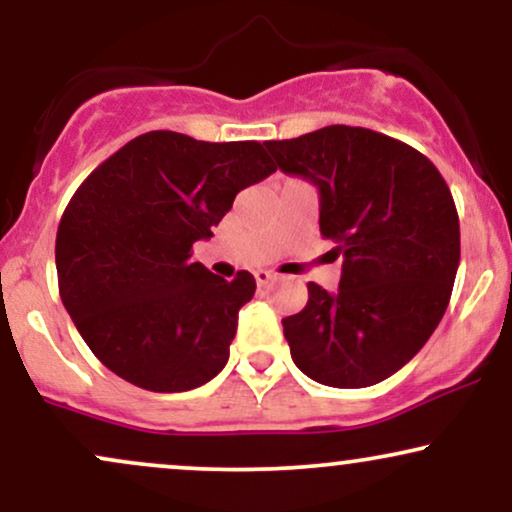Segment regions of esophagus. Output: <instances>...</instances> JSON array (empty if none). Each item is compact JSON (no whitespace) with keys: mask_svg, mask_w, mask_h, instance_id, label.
<instances>
[{"mask_svg":"<svg viewBox=\"0 0 512 512\" xmlns=\"http://www.w3.org/2000/svg\"><path fill=\"white\" fill-rule=\"evenodd\" d=\"M274 279H276V274L267 272V269H260V272H255V281H257V286H267V284H272Z\"/></svg>","mask_w":512,"mask_h":512,"instance_id":"1","label":"esophagus"}]
</instances>
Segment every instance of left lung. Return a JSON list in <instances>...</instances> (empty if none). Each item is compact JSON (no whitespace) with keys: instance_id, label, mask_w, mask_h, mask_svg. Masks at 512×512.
Listing matches in <instances>:
<instances>
[{"instance_id":"8db88e82","label":"left lung","mask_w":512,"mask_h":512,"mask_svg":"<svg viewBox=\"0 0 512 512\" xmlns=\"http://www.w3.org/2000/svg\"><path fill=\"white\" fill-rule=\"evenodd\" d=\"M276 166L320 192V233L342 257L339 289L310 281L284 317L291 358L315 383L368 387L419 354L450 303L460 219L443 175L409 144L330 125L264 142Z\"/></svg>"}]
</instances>
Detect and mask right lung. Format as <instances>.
Here are the masks:
<instances>
[{
    "label": "right lung",
    "instance_id": "right-lung-1",
    "mask_svg": "<svg viewBox=\"0 0 512 512\" xmlns=\"http://www.w3.org/2000/svg\"><path fill=\"white\" fill-rule=\"evenodd\" d=\"M274 170L260 142L156 129L81 182L57 228V281L105 368L151 392L195 390L221 373L255 276L221 279L192 262V245Z\"/></svg>",
    "mask_w": 512,
    "mask_h": 512
}]
</instances>
